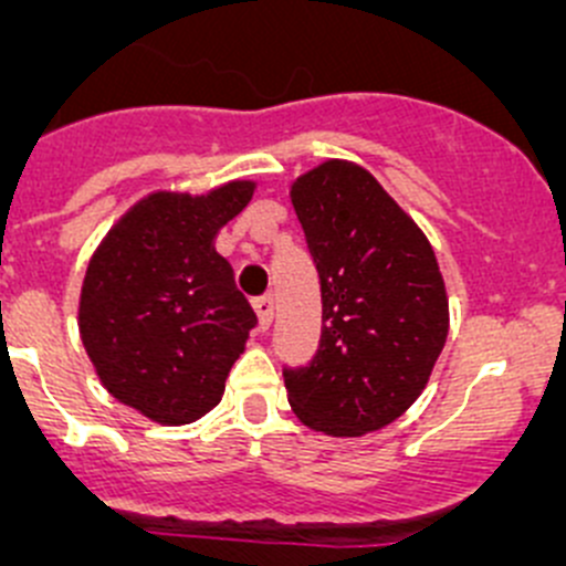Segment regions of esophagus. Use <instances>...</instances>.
Masks as SVG:
<instances>
[{"label":"esophagus","instance_id":"34e87169","mask_svg":"<svg viewBox=\"0 0 566 566\" xmlns=\"http://www.w3.org/2000/svg\"><path fill=\"white\" fill-rule=\"evenodd\" d=\"M251 306H254V312H256V317H260L262 328H268V325H271V319H273V295L271 293L260 295V298L251 301Z\"/></svg>","mask_w":566,"mask_h":566}]
</instances>
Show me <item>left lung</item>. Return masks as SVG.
Wrapping results in <instances>:
<instances>
[{"label":"left lung","mask_w":566,"mask_h":566,"mask_svg":"<svg viewBox=\"0 0 566 566\" xmlns=\"http://www.w3.org/2000/svg\"><path fill=\"white\" fill-rule=\"evenodd\" d=\"M323 295L306 367H284L295 416L356 438L416 402L449 334V301L424 232L364 167L325 161L290 188Z\"/></svg>","instance_id":"8db88e82"}]
</instances>
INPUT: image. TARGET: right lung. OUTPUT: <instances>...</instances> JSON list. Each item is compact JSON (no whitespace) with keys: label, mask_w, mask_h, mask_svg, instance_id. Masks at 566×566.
I'll list each match as a JSON object with an SVG mask.
<instances>
[{"label":"right lung","mask_w":566,"mask_h":566,"mask_svg":"<svg viewBox=\"0 0 566 566\" xmlns=\"http://www.w3.org/2000/svg\"><path fill=\"white\" fill-rule=\"evenodd\" d=\"M251 193L249 180L202 197L150 193L90 260L78 301L84 350L106 391L158 424H191L219 405L256 325L213 249Z\"/></svg>","instance_id":"add662e5"}]
</instances>
